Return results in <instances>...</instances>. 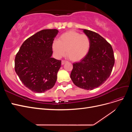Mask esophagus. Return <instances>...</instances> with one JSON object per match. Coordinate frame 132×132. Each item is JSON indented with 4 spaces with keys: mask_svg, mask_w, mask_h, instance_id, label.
Returning <instances> with one entry per match:
<instances>
[{
    "mask_svg": "<svg viewBox=\"0 0 132 132\" xmlns=\"http://www.w3.org/2000/svg\"><path fill=\"white\" fill-rule=\"evenodd\" d=\"M67 62L65 61H64V60H63V61H62V65H64L65 63H67Z\"/></svg>",
    "mask_w": 132,
    "mask_h": 132,
    "instance_id": "obj_1",
    "label": "esophagus"
}]
</instances>
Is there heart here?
Returning a JSON list of instances; mask_svg holds the SVG:
<instances>
[{
	"mask_svg": "<svg viewBox=\"0 0 132 132\" xmlns=\"http://www.w3.org/2000/svg\"><path fill=\"white\" fill-rule=\"evenodd\" d=\"M90 48V40L85 34H80L74 30L67 31L60 36L58 41L52 44L53 51L58 57L66 53L73 62H78L84 58Z\"/></svg>",
	"mask_w": 132,
	"mask_h": 132,
	"instance_id": "1",
	"label": "heart"
}]
</instances>
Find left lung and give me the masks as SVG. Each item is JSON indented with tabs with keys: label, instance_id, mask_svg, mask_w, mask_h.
Returning <instances> with one entry per match:
<instances>
[{
	"label": "left lung",
	"instance_id": "1",
	"mask_svg": "<svg viewBox=\"0 0 132 132\" xmlns=\"http://www.w3.org/2000/svg\"><path fill=\"white\" fill-rule=\"evenodd\" d=\"M90 38L88 53L80 62L73 63L70 78L74 84L85 90H93L109 78L114 64L111 45L96 32L83 30Z\"/></svg>",
	"mask_w": 132,
	"mask_h": 132
}]
</instances>
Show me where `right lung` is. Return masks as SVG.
Here are the masks:
<instances>
[{
    "instance_id": "add662e5",
    "label": "right lung",
    "mask_w": 132,
    "mask_h": 132,
    "mask_svg": "<svg viewBox=\"0 0 132 132\" xmlns=\"http://www.w3.org/2000/svg\"><path fill=\"white\" fill-rule=\"evenodd\" d=\"M57 29L38 32L23 42L16 55L15 70L21 81L36 93L52 88L57 79L61 61L52 58Z\"/></svg>"
}]
</instances>
